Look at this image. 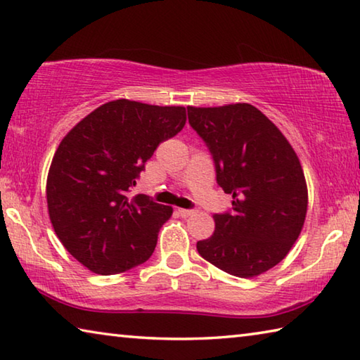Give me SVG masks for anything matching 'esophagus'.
<instances>
[{"label": "esophagus", "mask_w": 360, "mask_h": 360, "mask_svg": "<svg viewBox=\"0 0 360 360\" xmlns=\"http://www.w3.org/2000/svg\"><path fill=\"white\" fill-rule=\"evenodd\" d=\"M178 214L181 215V217L187 219V217H191V215H193L195 211H192V209H178Z\"/></svg>", "instance_id": "obj_1"}]
</instances>
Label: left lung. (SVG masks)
<instances>
[{"mask_svg":"<svg viewBox=\"0 0 360 360\" xmlns=\"http://www.w3.org/2000/svg\"><path fill=\"white\" fill-rule=\"evenodd\" d=\"M188 122L209 148L217 184L233 195L231 212L215 214L202 258L250 278L278 264L302 231L309 192L300 162L276 124L250 103L187 107Z\"/></svg>","mask_w":360,"mask_h":360,"instance_id":"8db88e82","label":"left lung"}]
</instances>
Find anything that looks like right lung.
Here are the masks:
<instances>
[{
    "instance_id": "add662e5",
    "label": "right lung",
    "mask_w": 360,
    "mask_h": 360,
    "mask_svg": "<svg viewBox=\"0 0 360 360\" xmlns=\"http://www.w3.org/2000/svg\"><path fill=\"white\" fill-rule=\"evenodd\" d=\"M184 107L117 99L91 112L61 140L47 176L51 225L66 250L112 276L151 257L173 207L127 197L162 141L186 126Z\"/></svg>"
}]
</instances>
